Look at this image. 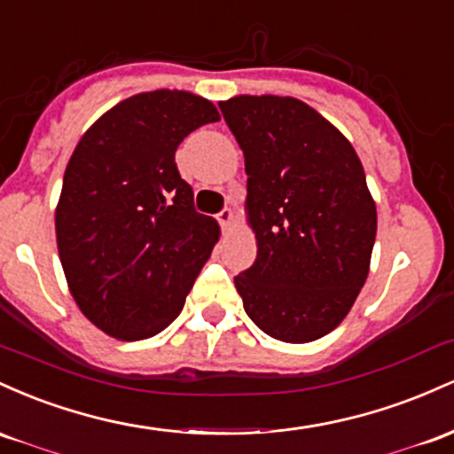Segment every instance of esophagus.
Wrapping results in <instances>:
<instances>
[{"instance_id":"esophagus-1","label":"esophagus","mask_w":454,"mask_h":454,"mask_svg":"<svg viewBox=\"0 0 454 454\" xmlns=\"http://www.w3.org/2000/svg\"><path fill=\"white\" fill-rule=\"evenodd\" d=\"M216 218H218V223H221V227L227 229L233 225V221H236V214H233L231 207H225V210L216 214Z\"/></svg>"}]
</instances>
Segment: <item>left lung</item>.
I'll list each match as a JSON object with an SVG mask.
<instances>
[{"mask_svg": "<svg viewBox=\"0 0 454 454\" xmlns=\"http://www.w3.org/2000/svg\"><path fill=\"white\" fill-rule=\"evenodd\" d=\"M244 152L257 259L233 278L263 333L309 343L333 333L366 281L378 212L340 132L292 96L218 103Z\"/></svg>", "mask_w": 454, "mask_h": 454, "instance_id": "left-lung-1", "label": "left lung"}]
</instances>
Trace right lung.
Segmentation results:
<instances>
[{"instance_id": "right-lung-1", "label": "right lung", "mask_w": 454, "mask_h": 454, "mask_svg": "<svg viewBox=\"0 0 454 454\" xmlns=\"http://www.w3.org/2000/svg\"><path fill=\"white\" fill-rule=\"evenodd\" d=\"M216 106L180 90L117 103L76 144L55 207L59 262L76 307L109 337L150 339L184 309L221 229L200 214L176 150Z\"/></svg>"}]
</instances>
